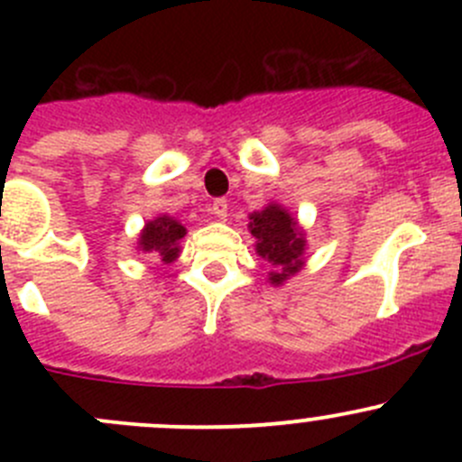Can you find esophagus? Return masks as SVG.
Returning a JSON list of instances; mask_svg holds the SVG:
<instances>
[{
    "label": "esophagus",
    "instance_id": "34e87169",
    "mask_svg": "<svg viewBox=\"0 0 462 462\" xmlns=\"http://www.w3.org/2000/svg\"><path fill=\"white\" fill-rule=\"evenodd\" d=\"M227 209H230V205H227L226 199H217V201L212 203V214H214V217H217V218H221V221H226Z\"/></svg>",
    "mask_w": 462,
    "mask_h": 462
}]
</instances>
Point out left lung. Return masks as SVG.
Instances as JSON below:
<instances>
[{
  "mask_svg": "<svg viewBox=\"0 0 462 462\" xmlns=\"http://www.w3.org/2000/svg\"><path fill=\"white\" fill-rule=\"evenodd\" d=\"M250 232L257 239V253L270 263V282L282 283L301 268L304 254V235H300L297 223L279 205H268L250 217Z\"/></svg>",
  "mask_w": 462,
  "mask_h": 462,
  "instance_id": "left-lung-1",
  "label": "left lung"
}]
</instances>
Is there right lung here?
<instances>
[{"label": "right lung", "instance_id": "obj_1", "mask_svg": "<svg viewBox=\"0 0 462 462\" xmlns=\"http://www.w3.org/2000/svg\"><path fill=\"white\" fill-rule=\"evenodd\" d=\"M185 236V227L170 217H158L149 221L141 235V248L144 253H158L165 263L179 257V241Z\"/></svg>", "mask_w": 462, "mask_h": 462}]
</instances>
